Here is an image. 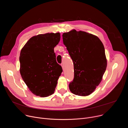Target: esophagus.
Wrapping results in <instances>:
<instances>
[{
    "label": "esophagus",
    "mask_w": 128,
    "mask_h": 128,
    "mask_svg": "<svg viewBox=\"0 0 128 128\" xmlns=\"http://www.w3.org/2000/svg\"><path fill=\"white\" fill-rule=\"evenodd\" d=\"M61 66H62V69H63V70H64V64L62 63V64H61Z\"/></svg>",
    "instance_id": "34e87169"
}]
</instances>
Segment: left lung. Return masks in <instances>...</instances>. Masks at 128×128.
<instances>
[{
	"label": "left lung",
	"mask_w": 128,
	"mask_h": 128,
	"mask_svg": "<svg viewBox=\"0 0 128 128\" xmlns=\"http://www.w3.org/2000/svg\"><path fill=\"white\" fill-rule=\"evenodd\" d=\"M74 65V77L69 88L74 94L86 96L101 82L107 67L104 46L97 36L73 29L62 35Z\"/></svg>",
	"instance_id": "obj_1"
}]
</instances>
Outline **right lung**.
Returning a JSON list of instances; mask_svg holds the SVG:
<instances>
[{"label":"right lung","instance_id":"1","mask_svg":"<svg viewBox=\"0 0 128 128\" xmlns=\"http://www.w3.org/2000/svg\"><path fill=\"white\" fill-rule=\"evenodd\" d=\"M60 38L59 32L35 35L21 50L20 74L30 90L36 96L46 97L55 90L62 68L56 62L54 50Z\"/></svg>","mask_w":128,"mask_h":128}]
</instances>
